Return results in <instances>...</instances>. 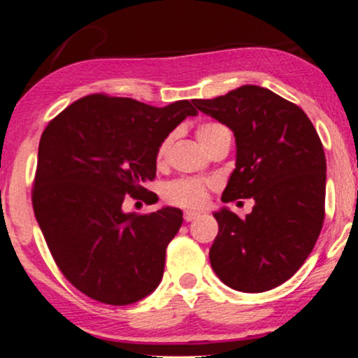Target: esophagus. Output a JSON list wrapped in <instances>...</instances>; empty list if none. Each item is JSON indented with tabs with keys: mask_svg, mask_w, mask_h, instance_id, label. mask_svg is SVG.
Instances as JSON below:
<instances>
[{
	"mask_svg": "<svg viewBox=\"0 0 358 358\" xmlns=\"http://www.w3.org/2000/svg\"><path fill=\"white\" fill-rule=\"evenodd\" d=\"M201 215V213H196V210H184V220L186 222H191V220L197 219Z\"/></svg>",
	"mask_w": 358,
	"mask_h": 358,
	"instance_id": "esophagus-1",
	"label": "esophagus"
}]
</instances>
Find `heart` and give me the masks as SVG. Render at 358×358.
Instances as JSON below:
<instances>
[{"mask_svg": "<svg viewBox=\"0 0 358 358\" xmlns=\"http://www.w3.org/2000/svg\"><path fill=\"white\" fill-rule=\"evenodd\" d=\"M222 134H231L226 126L219 124V122H206V124H201L197 127L196 136L199 139L202 148H206L207 144L213 143L215 138ZM171 139L162 141L161 145H159L156 159L157 162H162L167 156V151H169ZM214 187V182L210 180H202L196 178H180L176 180H171V182L166 184L164 199L169 202V204L180 206V207H202L207 202V197H209V189Z\"/></svg>", "mask_w": 358, "mask_h": 358, "instance_id": "b5f03b06", "label": "heart"}]
</instances>
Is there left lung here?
<instances>
[{
  "mask_svg": "<svg viewBox=\"0 0 358 358\" xmlns=\"http://www.w3.org/2000/svg\"><path fill=\"white\" fill-rule=\"evenodd\" d=\"M192 103L236 138L222 201H255L244 219L227 207L214 213L210 266L231 289L266 292L302 267L322 231L327 162L320 138L297 104L266 87L245 85Z\"/></svg>",
  "mask_w": 358,
  "mask_h": 358,
  "instance_id": "1",
  "label": "left lung"
}]
</instances>
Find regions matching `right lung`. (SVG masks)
<instances>
[{"label":"right lung","mask_w":358,"mask_h":358,"mask_svg":"<svg viewBox=\"0 0 358 358\" xmlns=\"http://www.w3.org/2000/svg\"><path fill=\"white\" fill-rule=\"evenodd\" d=\"M197 111L187 99L166 108L91 94L50 121L38 149L33 209L56 266L71 284L109 306L156 290L182 210H122L124 196L151 191L159 145Z\"/></svg>","instance_id":"1"}]
</instances>
